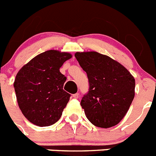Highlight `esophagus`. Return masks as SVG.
I'll list each match as a JSON object with an SVG mask.
<instances>
[{"label":"esophagus","mask_w":156,"mask_h":156,"mask_svg":"<svg viewBox=\"0 0 156 156\" xmlns=\"http://www.w3.org/2000/svg\"><path fill=\"white\" fill-rule=\"evenodd\" d=\"M73 98H79V94L76 93V94H73Z\"/></svg>","instance_id":"obj_1"}]
</instances>
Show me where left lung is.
<instances>
[{
    "label": "left lung",
    "mask_w": 156,
    "mask_h": 156,
    "mask_svg": "<svg viewBox=\"0 0 156 156\" xmlns=\"http://www.w3.org/2000/svg\"><path fill=\"white\" fill-rule=\"evenodd\" d=\"M75 57L89 80V91L80 102L87 118L98 127L117 125L134 98V77L120 63L98 52H76Z\"/></svg>",
    "instance_id": "8db88e82"
}]
</instances>
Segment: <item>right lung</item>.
I'll return each instance as SVG.
<instances>
[{"label": "right lung", "mask_w": 156, "mask_h": 156, "mask_svg": "<svg viewBox=\"0 0 156 156\" xmlns=\"http://www.w3.org/2000/svg\"><path fill=\"white\" fill-rule=\"evenodd\" d=\"M71 58L68 52L47 51L18 72L14 82L18 105L34 125L48 126L60 119L70 94L63 90L66 77L59 69Z\"/></svg>", "instance_id": "obj_1"}]
</instances>
